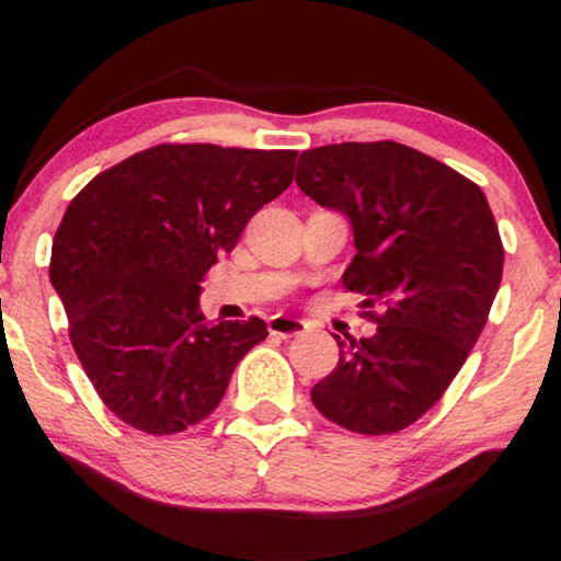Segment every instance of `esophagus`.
<instances>
[{"label":"esophagus","instance_id":"34e87169","mask_svg":"<svg viewBox=\"0 0 561 561\" xmlns=\"http://www.w3.org/2000/svg\"><path fill=\"white\" fill-rule=\"evenodd\" d=\"M267 329H271V334L283 336V340H288V336H301V334L309 332V324H306L304 319L273 317L271 321H267Z\"/></svg>","mask_w":561,"mask_h":561}]
</instances>
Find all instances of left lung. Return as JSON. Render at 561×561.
<instances>
[{
	"instance_id": "obj_1",
	"label": "left lung",
	"mask_w": 561,
	"mask_h": 561,
	"mask_svg": "<svg viewBox=\"0 0 561 561\" xmlns=\"http://www.w3.org/2000/svg\"><path fill=\"white\" fill-rule=\"evenodd\" d=\"M296 183L350 219L357 255L342 275L378 332L340 344L311 390L329 421L355 434H396L455 380L485 327L503 278V242L485 194L455 168L409 148L342 142L301 152Z\"/></svg>"
}]
</instances>
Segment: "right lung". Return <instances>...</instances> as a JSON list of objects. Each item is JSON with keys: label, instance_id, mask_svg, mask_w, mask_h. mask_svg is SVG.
Returning a JSON list of instances; mask_svg holds the SVG:
<instances>
[{"label": "right lung", "instance_id": "add662e5", "mask_svg": "<svg viewBox=\"0 0 561 561\" xmlns=\"http://www.w3.org/2000/svg\"><path fill=\"white\" fill-rule=\"evenodd\" d=\"M296 150L156 145L99 173L68 204L50 283L91 386L145 434H175L217 409L263 319L209 324L204 275L252 214L294 181Z\"/></svg>", "mask_w": 561, "mask_h": 561}]
</instances>
